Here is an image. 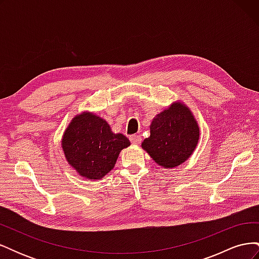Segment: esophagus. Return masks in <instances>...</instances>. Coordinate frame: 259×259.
<instances>
[{
	"label": "esophagus",
	"mask_w": 259,
	"mask_h": 259,
	"mask_svg": "<svg viewBox=\"0 0 259 259\" xmlns=\"http://www.w3.org/2000/svg\"><path fill=\"white\" fill-rule=\"evenodd\" d=\"M130 140L132 142V144L139 145L140 143H142V137H140L139 135H131Z\"/></svg>",
	"instance_id": "34e87169"
}]
</instances>
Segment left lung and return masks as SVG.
Returning a JSON list of instances; mask_svg holds the SVG:
<instances>
[{"label": "left lung", "mask_w": 259, "mask_h": 259, "mask_svg": "<svg viewBox=\"0 0 259 259\" xmlns=\"http://www.w3.org/2000/svg\"><path fill=\"white\" fill-rule=\"evenodd\" d=\"M200 137L198 123L182 103H174L156 115L150 125V137L142 147L160 166L180 165L194 151Z\"/></svg>", "instance_id": "left-lung-1"}]
</instances>
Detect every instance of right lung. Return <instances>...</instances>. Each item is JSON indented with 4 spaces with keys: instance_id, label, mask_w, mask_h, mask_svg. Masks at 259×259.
Here are the masks:
<instances>
[{
    "instance_id": "1",
    "label": "right lung",
    "mask_w": 259,
    "mask_h": 259,
    "mask_svg": "<svg viewBox=\"0 0 259 259\" xmlns=\"http://www.w3.org/2000/svg\"><path fill=\"white\" fill-rule=\"evenodd\" d=\"M131 145L122 134H113L101 117L84 112L73 117L62 137L66 159L81 176L103 178L116 162L122 149Z\"/></svg>"
}]
</instances>
